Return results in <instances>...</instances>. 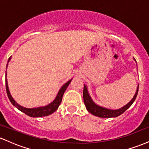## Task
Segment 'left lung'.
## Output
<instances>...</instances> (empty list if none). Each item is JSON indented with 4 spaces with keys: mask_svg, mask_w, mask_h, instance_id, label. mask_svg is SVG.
<instances>
[{
    "mask_svg": "<svg viewBox=\"0 0 149 149\" xmlns=\"http://www.w3.org/2000/svg\"><path fill=\"white\" fill-rule=\"evenodd\" d=\"M134 60L136 61L135 59H134ZM138 90H139V85H138L137 88H136V92H135L134 97L130 100V102H128L126 105L121 107L120 109H116V110L104 108L95 104L94 101L92 100L90 94H89L86 85H84V89H83V100H84V103L87 110L90 113H92V115L100 118H116L121 115L122 113H123L127 109L131 107L132 104H133V102L136 100V97L137 96L138 94Z\"/></svg>",
    "mask_w": 149,
    "mask_h": 149,
    "instance_id": "obj_1",
    "label": "left lung"
}]
</instances>
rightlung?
Masks as SVG:
<instances>
[{"label":"right lung","instance_id":"obj_1","mask_svg":"<svg viewBox=\"0 0 149 149\" xmlns=\"http://www.w3.org/2000/svg\"><path fill=\"white\" fill-rule=\"evenodd\" d=\"M12 57H10L9 59H8V64H7L6 69L8 68V62L10 61ZM72 79L69 80L68 82H66L64 85H63L61 87L60 90L58 92L57 97H55L54 100H53L52 102H51L50 104H47V106H45V107H37V108H26L23 107L22 106H20L19 104H18L15 102L14 99L12 97L11 94H10L9 88H8V80H7V71H6V91H7V95H8V98L12 104H13V106H15L17 109H19V111H21L22 112H23L24 113L26 114L27 116H30V117L33 118H38V117H43V116H47L50 115V114L53 113L54 112H55L57 110L58 107L60 105L61 100H62V97L64 95V92L66 91V88H68L70 83L71 82Z\"/></svg>","mask_w":149,"mask_h":149}]
</instances>
